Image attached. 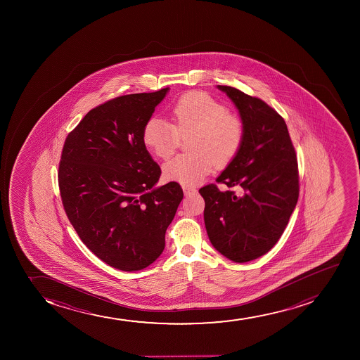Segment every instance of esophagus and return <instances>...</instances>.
I'll use <instances>...</instances> for the list:
<instances>
[{"label":"esophagus","mask_w":360,"mask_h":360,"mask_svg":"<svg viewBox=\"0 0 360 360\" xmlns=\"http://www.w3.org/2000/svg\"><path fill=\"white\" fill-rule=\"evenodd\" d=\"M182 190H184V193H185V195H192V193H195V188H192V187L186 186V185H184L182 186Z\"/></svg>","instance_id":"34e87169"}]
</instances>
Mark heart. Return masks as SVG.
I'll return each mask as SVG.
<instances>
[{
	"label": "heart",
	"mask_w": 360,
	"mask_h": 360,
	"mask_svg": "<svg viewBox=\"0 0 360 360\" xmlns=\"http://www.w3.org/2000/svg\"><path fill=\"white\" fill-rule=\"evenodd\" d=\"M170 114L173 124L153 116L145 122L141 136L145 146L153 155L168 160L178 148L180 136L192 134V153L179 155L163 165L167 180L195 185L210 173L214 165L224 167L239 153L244 141V124L205 92L181 96Z\"/></svg>",
	"instance_id": "1"
}]
</instances>
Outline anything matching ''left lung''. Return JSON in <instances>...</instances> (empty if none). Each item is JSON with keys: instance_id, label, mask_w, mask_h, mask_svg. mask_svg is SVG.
Segmentation results:
<instances>
[{"instance_id": "8db88e82", "label": "left lung", "mask_w": 360, "mask_h": 360, "mask_svg": "<svg viewBox=\"0 0 360 360\" xmlns=\"http://www.w3.org/2000/svg\"><path fill=\"white\" fill-rule=\"evenodd\" d=\"M234 103L244 124V141L217 182L240 186L243 195L216 185L199 190L212 246L236 263L269 252L288 224L299 197L295 151L287 124L262 99L236 87L217 85Z\"/></svg>"}]
</instances>
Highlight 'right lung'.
I'll return each mask as SVG.
<instances>
[{
	"label": "right lung",
	"mask_w": 360,
	"mask_h": 360,
	"mask_svg": "<svg viewBox=\"0 0 360 360\" xmlns=\"http://www.w3.org/2000/svg\"><path fill=\"white\" fill-rule=\"evenodd\" d=\"M169 87L108 101L84 116L63 145L58 186L70 222L101 261L122 271L161 256L184 192L161 176L143 129Z\"/></svg>",
	"instance_id": "1"
}]
</instances>
